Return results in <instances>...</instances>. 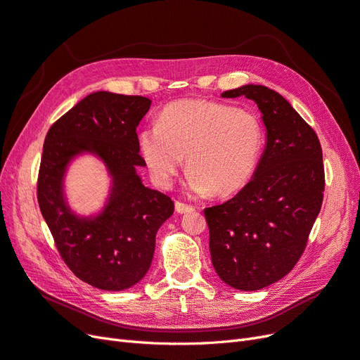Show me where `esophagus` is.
Returning a JSON list of instances; mask_svg holds the SVG:
<instances>
[{"mask_svg":"<svg viewBox=\"0 0 360 360\" xmlns=\"http://www.w3.org/2000/svg\"><path fill=\"white\" fill-rule=\"evenodd\" d=\"M193 210H195L193 205L181 202V200H176V211H177L179 214H186V212H191V211H193Z\"/></svg>","mask_w":360,"mask_h":360,"instance_id":"esophagus-1","label":"esophagus"}]
</instances>
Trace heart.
Returning <instances> with one entry per match:
<instances>
[{"label": "heart", "instance_id": "heart-1", "mask_svg": "<svg viewBox=\"0 0 360 360\" xmlns=\"http://www.w3.org/2000/svg\"><path fill=\"white\" fill-rule=\"evenodd\" d=\"M139 141L161 188L172 183L186 155L191 189L226 196L251 179L263 149V127L248 110L179 100L162 109L158 124L146 127Z\"/></svg>", "mask_w": 360, "mask_h": 360}]
</instances>
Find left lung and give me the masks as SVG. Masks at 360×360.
Masks as SVG:
<instances>
[{
	"label": "left lung",
	"instance_id": "1",
	"mask_svg": "<svg viewBox=\"0 0 360 360\" xmlns=\"http://www.w3.org/2000/svg\"><path fill=\"white\" fill-rule=\"evenodd\" d=\"M239 96L263 113L266 148L252 179L204 214L220 279L257 291L288 275L303 255L322 207L325 169L318 136L279 93L250 84L221 94Z\"/></svg>",
	"mask_w": 360,
	"mask_h": 360
}]
</instances>
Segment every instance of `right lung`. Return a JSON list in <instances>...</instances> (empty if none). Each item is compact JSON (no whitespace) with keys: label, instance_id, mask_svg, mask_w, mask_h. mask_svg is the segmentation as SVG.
Masks as SVG:
<instances>
[{"label":"right lung","instance_id":"1","mask_svg":"<svg viewBox=\"0 0 360 360\" xmlns=\"http://www.w3.org/2000/svg\"><path fill=\"white\" fill-rule=\"evenodd\" d=\"M143 96L97 91L57 120L44 140L37 198L65 264L98 290L122 291L150 267L158 229L174 212L168 195L143 186L136 167L137 125L150 108ZM82 150L96 151L114 176L110 204L94 221L77 219L64 205L61 177L67 161Z\"/></svg>","mask_w":360,"mask_h":360}]
</instances>
